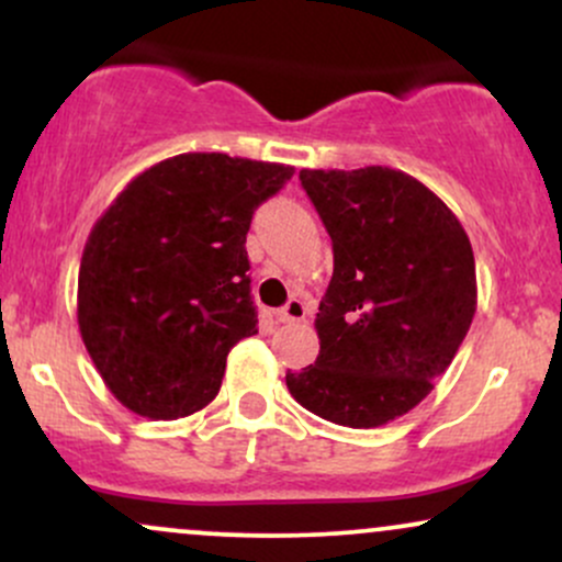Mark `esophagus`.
<instances>
[{
  "label": "esophagus",
  "instance_id": "esophagus-1",
  "mask_svg": "<svg viewBox=\"0 0 562 562\" xmlns=\"http://www.w3.org/2000/svg\"><path fill=\"white\" fill-rule=\"evenodd\" d=\"M303 317H306V303L299 301V299L288 301L285 306L277 308V319H280V322H301Z\"/></svg>",
  "mask_w": 562,
  "mask_h": 562
}]
</instances>
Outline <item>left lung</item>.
<instances>
[{"label": "left lung", "mask_w": 562, "mask_h": 562, "mask_svg": "<svg viewBox=\"0 0 562 562\" xmlns=\"http://www.w3.org/2000/svg\"><path fill=\"white\" fill-rule=\"evenodd\" d=\"M333 240V280L314 319L317 362L288 372L290 396L346 428L415 409L470 330L479 288L460 218L389 166L303 169Z\"/></svg>", "instance_id": "left-lung-1"}]
</instances>
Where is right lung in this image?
<instances>
[{
    "mask_svg": "<svg viewBox=\"0 0 562 562\" xmlns=\"http://www.w3.org/2000/svg\"><path fill=\"white\" fill-rule=\"evenodd\" d=\"M293 166L182 153L134 177L89 232L79 330L134 415L177 420L222 389L227 353L256 335L245 235Z\"/></svg>",
    "mask_w": 562,
    "mask_h": 562,
    "instance_id": "obj_1",
    "label": "right lung"
}]
</instances>
